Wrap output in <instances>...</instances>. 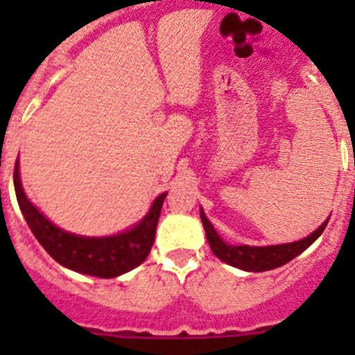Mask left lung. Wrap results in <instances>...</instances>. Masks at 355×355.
Wrapping results in <instances>:
<instances>
[{"instance_id": "1", "label": "left lung", "mask_w": 355, "mask_h": 355, "mask_svg": "<svg viewBox=\"0 0 355 355\" xmlns=\"http://www.w3.org/2000/svg\"><path fill=\"white\" fill-rule=\"evenodd\" d=\"M200 221L206 230V237L210 243L211 252L225 263L237 267V269L250 270V272H263V270L276 269L297 258L298 254H302L311 243L324 232L328 219L320 225L313 234L304 237L300 241L284 243V245H270V247H248V245H227L221 237L217 236L216 228L211 227V223L206 219L205 211L200 210Z\"/></svg>"}]
</instances>
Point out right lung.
<instances>
[{"mask_svg": "<svg viewBox=\"0 0 355 355\" xmlns=\"http://www.w3.org/2000/svg\"><path fill=\"white\" fill-rule=\"evenodd\" d=\"M14 189H16L19 210L24 214L31 232L35 234L47 254L55 261L75 272L97 276V278H114L144 263L155 243L156 225L167 195H158L150 206L149 214L127 232L108 237H85L64 232L36 210V206L25 197L21 188L18 162L14 166Z\"/></svg>", "mask_w": 355, "mask_h": 355, "instance_id": "add662e5", "label": "right lung"}]
</instances>
